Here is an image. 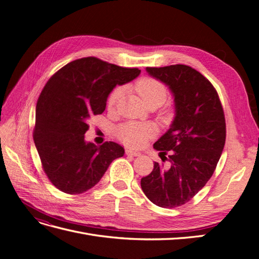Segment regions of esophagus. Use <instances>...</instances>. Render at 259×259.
<instances>
[{
	"instance_id": "obj_1",
	"label": "esophagus",
	"mask_w": 259,
	"mask_h": 259,
	"mask_svg": "<svg viewBox=\"0 0 259 259\" xmlns=\"http://www.w3.org/2000/svg\"><path fill=\"white\" fill-rule=\"evenodd\" d=\"M126 154H127V155H133V156H140V155H142V153H140L139 151L132 150V149H127V150H126Z\"/></svg>"
}]
</instances>
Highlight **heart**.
<instances>
[{"mask_svg":"<svg viewBox=\"0 0 259 259\" xmlns=\"http://www.w3.org/2000/svg\"><path fill=\"white\" fill-rule=\"evenodd\" d=\"M135 91L143 103L161 106L166 99V88L160 81L151 77H143L135 84ZM122 90L115 89L108 97L109 110H113L121 98ZM156 134V127L152 123L128 122L117 127L116 135L120 140L130 147H143L149 139Z\"/></svg>","mask_w":259,"mask_h":259,"instance_id":"heart-1","label":"heart"}]
</instances>
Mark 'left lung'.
<instances>
[{
    "label": "left lung",
    "mask_w": 259,
    "mask_h": 259,
    "mask_svg": "<svg viewBox=\"0 0 259 259\" xmlns=\"http://www.w3.org/2000/svg\"><path fill=\"white\" fill-rule=\"evenodd\" d=\"M146 71L168 86L175 116L153 145L169 165L154 162L153 170L140 185L155 205L173 208L191 200L213 175L226 142L225 114L214 86L195 69L171 65L148 67Z\"/></svg>",
    "instance_id": "8db88e82"
}]
</instances>
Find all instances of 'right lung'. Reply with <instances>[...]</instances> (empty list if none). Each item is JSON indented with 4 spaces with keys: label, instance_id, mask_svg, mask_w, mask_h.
<instances>
[{
    "label": "right lung",
    "instance_id": "right-lung-1",
    "mask_svg": "<svg viewBox=\"0 0 259 259\" xmlns=\"http://www.w3.org/2000/svg\"><path fill=\"white\" fill-rule=\"evenodd\" d=\"M140 74L96 57L76 59L45 84L35 108L33 139L45 174L60 191L80 194L99 183L111 162L124 155L113 142H85L92 115L101 114L116 85Z\"/></svg>",
    "mask_w": 259,
    "mask_h": 259
}]
</instances>
